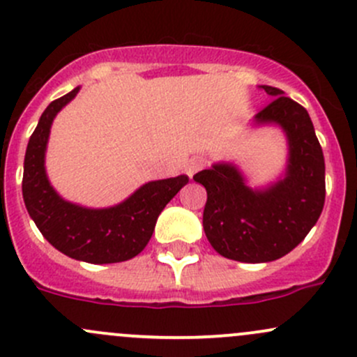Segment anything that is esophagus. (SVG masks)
Returning <instances> with one entry per match:
<instances>
[{"label": "esophagus", "instance_id": "1", "mask_svg": "<svg viewBox=\"0 0 357 357\" xmlns=\"http://www.w3.org/2000/svg\"><path fill=\"white\" fill-rule=\"evenodd\" d=\"M203 167H204V160H201V158H192V160L185 165V174L192 178V175L197 174Z\"/></svg>", "mask_w": 357, "mask_h": 357}]
</instances>
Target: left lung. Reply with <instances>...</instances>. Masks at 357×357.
Listing matches in <instances>:
<instances>
[{
	"instance_id": "left-lung-1",
	"label": "left lung",
	"mask_w": 357,
	"mask_h": 357,
	"mask_svg": "<svg viewBox=\"0 0 357 357\" xmlns=\"http://www.w3.org/2000/svg\"><path fill=\"white\" fill-rule=\"evenodd\" d=\"M261 87L273 99L255 122L277 123L287 134L285 177L266 189H251L229 163L194 175L208 192L203 227L209 244L242 263H268L287 255L313 229L325 204V160L306 108L277 87Z\"/></svg>"
}]
</instances>
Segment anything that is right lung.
<instances>
[{
  "instance_id": "1",
  "label": "right lung",
  "mask_w": 357,
  "mask_h": 357,
  "mask_svg": "<svg viewBox=\"0 0 357 357\" xmlns=\"http://www.w3.org/2000/svg\"><path fill=\"white\" fill-rule=\"evenodd\" d=\"M77 93L79 87L50 102L29 139L22 178L25 208L44 238L63 255L93 264L120 263L146 248L160 213L189 177L178 175L144 183L113 208L89 209L61 199L46 177L44 153L54 116Z\"/></svg>"
}]
</instances>
